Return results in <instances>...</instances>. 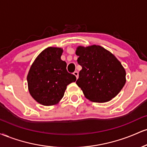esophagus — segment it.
<instances>
[{"mask_svg":"<svg viewBox=\"0 0 147 147\" xmlns=\"http://www.w3.org/2000/svg\"><path fill=\"white\" fill-rule=\"evenodd\" d=\"M73 75L75 76V77H76V78H77V79H78V77H79V73H78V72H77V71H75V72H73Z\"/></svg>","mask_w":147,"mask_h":147,"instance_id":"esophagus-1","label":"esophagus"}]
</instances>
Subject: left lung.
I'll use <instances>...</instances> for the list:
<instances>
[{"mask_svg":"<svg viewBox=\"0 0 147 147\" xmlns=\"http://www.w3.org/2000/svg\"><path fill=\"white\" fill-rule=\"evenodd\" d=\"M77 62L82 69L76 84L91 102L104 103L118 95L126 83V71L115 57L97 45L78 46Z\"/></svg>","mask_w":147,"mask_h":147,"instance_id":"left-lung-1","label":"left lung"}]
</instances>
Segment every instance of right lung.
Segmentation results:
<instances>
[{
  "instance_id": "1",
  "label": "right lung",
  "mask_w": 147,
  "mask_h": 147,
  "mask_svg": "<svg viewBox=\"0 0 147 147\" xmlns=\"http://www.w3.org/2000/svg\"><path fill=\"white\" fill-rule=\"evenodd\" d=\"M63 51L57 47L45 49L35 59L28 72L29 92L41 105L59 104L67 86L76 81L75 76L67 71L66 63L61 59Z\"/></svg>"
}]
</instances>
